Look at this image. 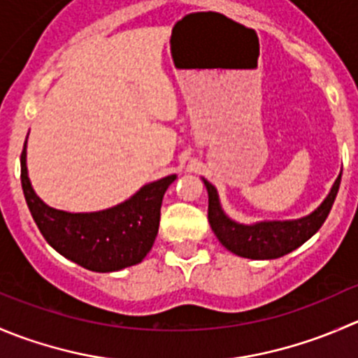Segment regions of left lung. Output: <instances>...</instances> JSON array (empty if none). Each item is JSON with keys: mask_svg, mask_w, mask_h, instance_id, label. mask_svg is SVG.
I'll return each mask as SVG.
<instances>
[{"mask_svg": "<svg viewBox=\"0 0 358 358\" xmlns=\"http://www.w3.org/2000/svg\"><path fill=\"white\" fill-rule=\"evenodd\" d=\"M203 182L208 190V220L218 241L229 252L245 259L269 260L294 252L311 236L317 234L338 196L341 175L336 178L331 192L322 201L320 206L306 217L294 220H262L253 224H239L225 215L217 189L206 178H203Z\"/></svg>", "mask_w": 358, "mask_h": 358, "instance_id": "8db88e82", "label": "left lung"}]
</instances>
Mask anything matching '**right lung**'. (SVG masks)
<instances>
[{
	"instance_id": "right-lung-1",
	"label": "right lung",
	"mask_w": 358,
	"mask_h": 358,
	"mask_svg": "<svg viewBox=\"0 0 358 358\" xmlns=\"http://www.w3.org/2000/svg\"><path fill=\"white\" fill-rule=\"evenodd\" d=\"M27 140L20 155L24 197L48 245L66 259L96 273L120 271L140 264L159 232L161 204L176 175L147 183L117 206L89 213H69L45 204L27 176Z\"/></svg>"
}]
</instances>
